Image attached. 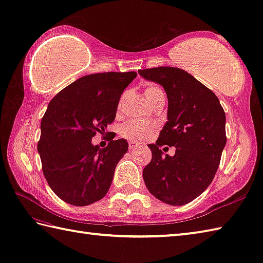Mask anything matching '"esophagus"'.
Listing matches in <instances>:
<instances>
[{
    "mask_svg": "<svg viewBox=\"0 0 263 263\" xmlns=\"http://www.w3.org/2000/svg\"><path fill=\"white\" fill-rule=\"evenodd\" d=\"M139 146H141V145H139V144L136 143V142H134V141L128 142V148H129V149H135V148H137Z\"/></svg>",
    "mask_w": 263,
    "mask_h": 263,
    "instance_id": "34e87169",
    "label": "esophagus"
}]
</instances>
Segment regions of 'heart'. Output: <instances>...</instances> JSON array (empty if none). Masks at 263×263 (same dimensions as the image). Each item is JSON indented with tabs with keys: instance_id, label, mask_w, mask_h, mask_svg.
I'll list each match as a JSON object with an SVG mask.
<instances>
[{
	"instance_id": "heart-1",
	"label": "heart",
	"mask_w": 263,
	"mask_h": 263,
	"mask_svg": "<svg viewBox=\"0 0 263 263\" xmlns=\"http://www.w3.org/2000/svg\"><path fill=\"white\" fill-rule=\"evenodd\" d=\"M144 93H145L146 100L149 103L154 98L163 94V90L158 85H148L145 87ZM154 128L155 127L152 124H146V122L138 120H130L120 127V135L127 139H130V141H145V139L153 135Z\"/></svg>"
}]
</instances>
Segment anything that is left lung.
<instances>
[{
    "mask_svg": "<svg viewBox=\"0 0 263 263\" xmlns=\"http://www.w3.org/2000/svg\"><path fill=\"white\" fill-rule=\"evenodd\" d=\"M147 80L162 85L168 98V121L143 170L147 190L158 200L184 205L211 184L226 145V115L217 95L183 69H139ZM175 146L174 157H162L158 147Z\"/></svg>",
    "mask_w": 263,
    "mask_h": 263,
    "instance_id": "obj_1",
    "label": "left lung"
}]
</instances>
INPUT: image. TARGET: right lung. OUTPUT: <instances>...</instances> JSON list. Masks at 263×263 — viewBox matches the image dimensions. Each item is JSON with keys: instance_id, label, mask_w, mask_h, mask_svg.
Here are the masks:
<instances>
[{"instance_id": "1", "label": "right lung", "mask_w": 263, "mask_h": 263, "mask_svg": "<svg viewBox=\"0 0 263 263\" xmlns=\"http://www.w3.org/2000/svg\"><path fill=\"white\" fill-rule=\"evenodd\" d=\"M136 76L135 71L87 74L51 100L37 149L47 184L62 201L85 206L108 193L128 143L111 139L100 148L90 139L114 122L120 96Z\"/></svg>"}]
</instances>
